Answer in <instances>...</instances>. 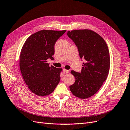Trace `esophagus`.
<instances>
[{"mask_svg":"<svg viewBox=\"0 0 130 130\" xmlns=\"http://www.w3.org/2000/svg\"><path fill=\"white\" fill-rule=\"evenodd\" d=\"M63 73H64V74H67V73H69V70L64 69L63 70Z\"/></svg>","mask_w":130,"mask_h":130,"instance_id":"34e87169","label":"esophagus"}]
</instances>
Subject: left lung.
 Listing matches in <instances>:
<instances>
[{"mask_svg":"<svg viewBox=\"0 0 130 130\" xmlns=\"http://www.w3.org/2000/svg\"><path fill=\"white\" fill-rule=\"evenodd\" d=\"M67 35L85 60L81 73L71 71L75 82L69 88L74 95L87 99L99 90L107 78L110 67L108 46L103 37L90 30L68 31Z\"/></svg>","mask_w":130,"mask_h":130,"instance_id":"left-lung-1","label":"left lung"}]
</instances>
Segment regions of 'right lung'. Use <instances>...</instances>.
Segmentation results:
<instances>
[{"label": "right lung", "instance_id": "1", "mask_svg": "<svg viewBox=\"0 0 130 130\" xmlns=\"http://www.w3.org/2000/svg\"><path fill=\"white\" fill-rule=\"evenodd\" d=\"M66 30H43L27 38L21 50L19 67L28 88L36 95L44 96L53 92L60 81L62 68L49 66L53 60L55 44Z\"/></svg>", "mask_w": 130, "mask_h": 130}]
</instances>
